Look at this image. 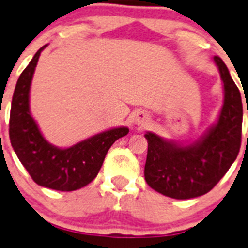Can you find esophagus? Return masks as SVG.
<instances>
[{
    "label": "esophagus",
    "mask_w": 248,
    "mask_h": 248,
    "mask_svg": "<svg viewBox=\"0 0 248 248\" xmlns=\"http://www.w3.org/2000/svg\"><path fill=\"white\" fill-rule=\"evenodd\" d=\"M135 122H136L137 124H141V126H142L143 124H146V117H145V116H139V117H136Z\"/></svg>",
    "instance_id": "34e87169"
}]
</instances>
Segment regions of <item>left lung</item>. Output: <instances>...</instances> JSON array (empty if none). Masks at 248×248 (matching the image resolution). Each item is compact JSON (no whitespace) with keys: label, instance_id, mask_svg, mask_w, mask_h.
<instances>
[{"label":"left lung","instance_id":"obj_1","mask_svg":"<svg viewBox=\"0 0 248 248\" xmlns=\"http://www.w3.org/2000/svg\"><path fill=\"white\" fill-rule=\"evenodd\" d=\"M213 60L224 88L217 122L189 145L164 140L153 132L145 135L149 143L145 180L154 190L170 198H197L212 190L240 153L243 116L241 93L223 60L219 57Z\"/></svg>","mask_w":248,"mask_h":248}]
</instances>
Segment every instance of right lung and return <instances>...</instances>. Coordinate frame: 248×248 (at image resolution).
Returning <instances> with one entry per match:
<instances>
[{"mask_svg":"<svg viewBox=\"0 0 248 248\" xmlns=\"http://www.w3.org/2000/svg\"><path fill=\"white\" fill-rule=\"evenodd\" d=\"M18 78L10 112V141L18 160L37 185L60 191H73L92 182L101 169L106 154L116 140L128 134L117 127L85 139L66 149L47 142L30 112V85L41 51Z\"/></svg>","mask_w":248,"mask_h":248,"instance_id":"right-lung-1","label":"right lung"}]
</instances>
